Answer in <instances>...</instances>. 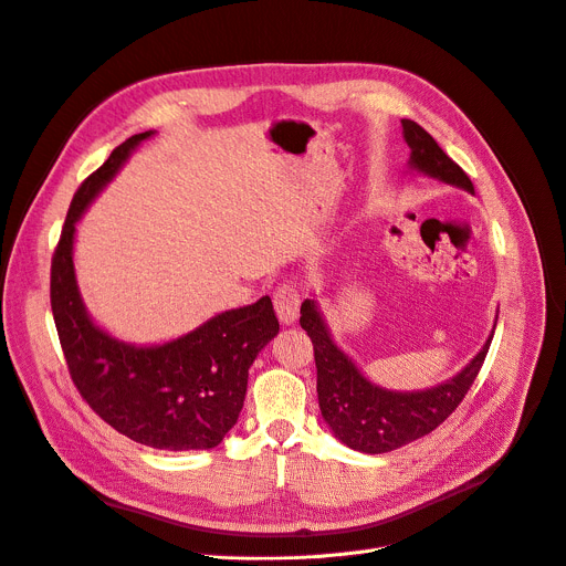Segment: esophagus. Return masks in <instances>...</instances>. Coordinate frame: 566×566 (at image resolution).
<instances>
[{
  "mask_svg": "<svg viewBox=\"0 0 566 566\" xmlns=\"http://www.w3.org/2000/svg\"><path fill=\"white\" fill-rule=\"evenodd\" d=\"M298 303H301V294L298 287L294 283H281L274 292V308L276 315L283 324H294L296 315H298Z\"/></svg>",
  "mask_w": 566,
  "mask_h": 566,
  "instance_id": "34e87169",
  "label": "esophagus"
}]
</instances>
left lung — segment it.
Wrapping results in <instances>:
<instances>
[{
	"label": "left lung",
	"instance_id": "obj_1",
	"mask_svg": "<svg viewBox=\"0 0 566 566\" xmlns=\"http://www.w3.org/2000/svg\"><path fill=\"white\" fill-rule=\"evenodd\" d=\"M403 138L410 147V165L444 184L473 192L467 171L444 154L434 138L412 119H401ZM301 328L313 339L317 365L319 410L335 438L363 453H387L410 444L438 428L464 399L481 371L492 337L455 378L426 392H387L371 385L358 367L344 356L313 298L301 303Z\"/></svg>",
	"mask_w": 566,
	"mask_h": 566
}]
</instances>
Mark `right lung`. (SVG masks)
<instances>
[{"label": "right lung", "mask_w": 566, "mask_h": 566, "mask_svg": "<svg viewBox=\"0 0 566 566\" xmlns=\"http://www.w3.org/2000/svg\"><path fill=\"white\" fill-rule=\"evenodd\" d=\"M149 136L145 132L124 140L74 192L52 258L54 324L74 387L108 426L151 449H212L238 421L249 367L279 333L272 298L227 311L163 346H132L91 322L76 290L74 224Z\"/></svg>", "instance_id": "obj_1"}]
</instances>
